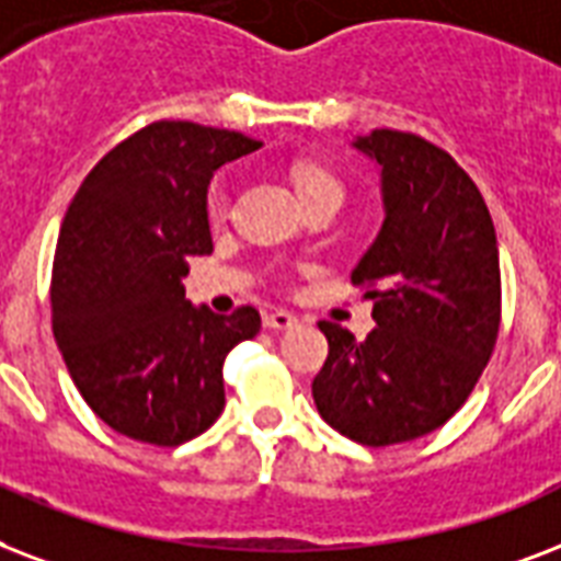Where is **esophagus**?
Wrapping results in <instances>:
<instances>
[{
  "label": "esophagus",
  "instance_id": "34e87169",
  "mask_svg": "<svg viewBox=\"0 0 561 561\" xmlns=\"http://www.w3.org/2000/svg\"><path fill=\"white\" fill-rule=\"evenodd\" d=\"M263 324H266L268 330H289L298 324V319H295L293 312H286V310H272L263 316Z\"/></svg>",
  "mask_w": 561,
  "mask_h": 561
}]
</instances>
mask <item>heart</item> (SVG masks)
<instances>
[{"mask_svg": "<svg viewBox=\"0 0 561 561\" xmlns=\"http://www.w3.org/2000/svg\"><path fill=\"white\" fill-rule=\"evenodd\" d=\"M295 190L301 195L304 202L312 198V195L321 193H340L342 195V184L336 178L330 175L328 169L321 167H301L295 172ZM225 213H228V190L221 184H213L210 193H207V216L213 221L225 219Z\"/></svg>", "mask_w": 561, "mask_h": 561, "instance_id": "b5f03b06", "label": "heart"}]
</instances>
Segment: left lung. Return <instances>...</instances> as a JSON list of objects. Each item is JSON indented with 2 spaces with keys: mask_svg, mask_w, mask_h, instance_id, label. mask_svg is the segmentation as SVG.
<instances>
[{
  "mask_svg": "<svg viewBox=\"0 0 561 561\" xmlns=\"http://www.w3.org/2000/svg\"><path fill=\"white\" fill-rule=\"evenodd\" d=\"M380 169L383 225L351 280L375 301L357 342L321 321L328 359L312 380L319 415L359 445L427 436L468 401L501 328V260L477 184L415 134L351 142Z\"/></svg>",
  "mask_w": 561,
  "mask_h": 561,
  "instance_id": "1",
  "label": "left lung"
}]
</instances>
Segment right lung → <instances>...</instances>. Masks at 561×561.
I'll list each match as a JSON object with an SVG mask.
<instances>
[{
	"label": "right lung",
	"instance_id": "1",
	"mask_svg": "<svg viewBox=\"0 0 561 561\" xmlns=\"http://www.w3.org/2000/svg\"><path fill=\"white\" fill-rule=\"evenodd\" d=\"M263 142L195 123H151L78 186L51 266V330L99 419L175 447L225 410L221 363L257 336L260 312L186 301V257L210 254L213 172Z\"/></svg>",
	"mask_w": 561,
	"mask_h": 561
}]
</instances>
